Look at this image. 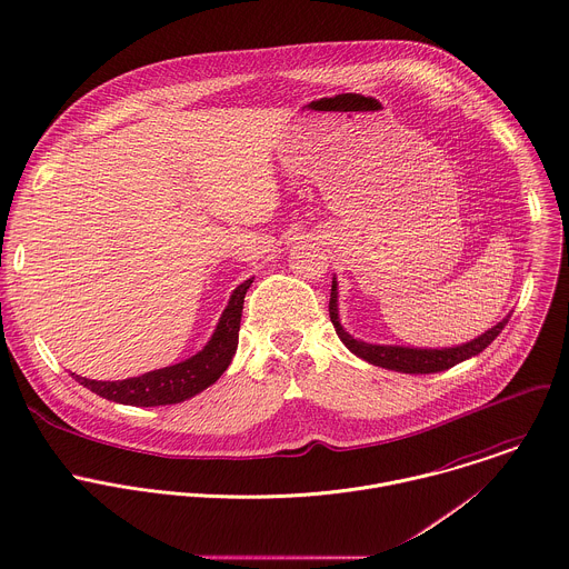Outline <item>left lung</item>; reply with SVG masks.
Returning <instances> with one entry per match:
<instances>
[{
	"label": "left lung",
	"instance_id": "left-lung-1",
	"mask_svg": "<svg viewBox=\"0 0 569 569\" xmlns=\"http://www.w3.org/2000/svg\"><path fill=\"white\" fill-rule=\"evenodd\" d=\"M337 281H332V292H330V319L337 328L339 339L345 342V347L360 356L362 360L385 367V369H393V371H402V373H436V371H445L451 369L457 362L477 356L479 351H483L490 342L495 341L501 330L506 328L508 319L506 317L501 323H497L495 328H490L486 335L477 337L475 341L459 345V347H449V349H416V347H393V345H369V342L356 341L353 337H349L342 330L341 321H339V308H337Z\"/></svg>",
	"mask_w": 569,
	"mask_h": 569
}]
</instances>
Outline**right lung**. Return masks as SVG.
Returning a JSON list of instances; mask_svg holds the SVG:
<instances>
[{"label": "right lung", "mask_w": 569, "mask_h": 569, "mask_svg": "<svg viewBox=\"0 0 569 569\" xmlns=\"http://www.w3.org/2000/svg\"><path fill=\"white\" fill-rule=\"evenodd\" d=\"M252 279L234 288L213 339L200 353L191 356L189 360L178 362L173 367L142 373L138 378H124L116 382L74 376L77 382H81L83 387H88L101 398H108L120 405H131V407H160V405H176L193 398L196 393L213 385L227 371L232 360V353L237 349V332H239V321L243 310V297Z\"/></svg>", "instance_id": "right-lung-1"}]
</instances>
